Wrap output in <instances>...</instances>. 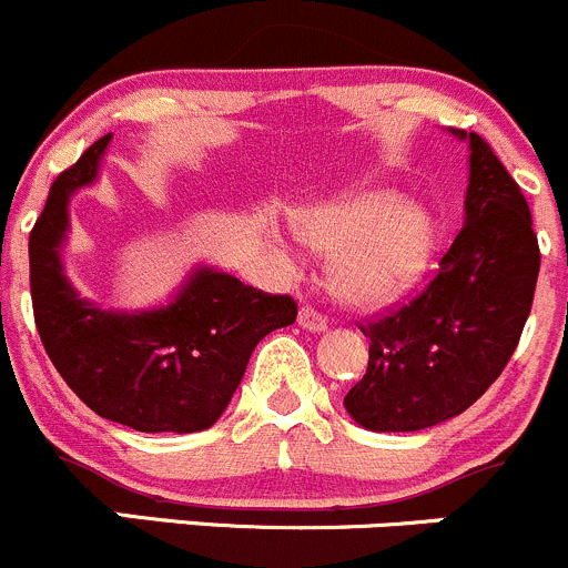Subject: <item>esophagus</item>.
<instances>
[{"label":"esophagus","mask_w":568,"mask_h":568,"mask_svg":"<svg viewBox=\"0 0 568 568\" xmlns=\"http://www.w3.org/2000/svg\"><path fill=\"white\" fill-rule=\"evenodd\" d=\"M296 322H300L302 329H311V333H324V329H327V316H322V313L311 305L300 307V316H296Z\"/></svg>","instance_id":"obj_1"}]
</instances>
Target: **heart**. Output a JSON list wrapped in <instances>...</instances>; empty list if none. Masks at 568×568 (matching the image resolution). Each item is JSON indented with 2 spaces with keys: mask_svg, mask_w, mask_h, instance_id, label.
Returning <instances> with one entry per match:
<instances>
[{
  "mask_svg": "<svg viewBox=\"0 0 568 568\" xmlns=\"http://www.w3.org/2000/svg\"><path fill=\"white\" fill-rule=\"evenodd\" d=\"M296 233L333 255L329 280L349 305L394 302L422 280L436 252V222L424 207L407 205L396 191H357L296 213ZM285 263L294 252L274 241Z\"/></svg>",
  "mask_w": 568,
  "mask_h": 568,
  "instance_id": "heart-1",
  "label": "heart"
}]
</instances>
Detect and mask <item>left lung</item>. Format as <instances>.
I'll return each instance as SVG.
<instances>
[{
    "mask_svg": "<svg viewBox=\"0 0 568 568\" xmlns=\"http://www.w3.org/2000/svg\"><path fill=\"white\" fill-rule=\"evenodd\" d=\"M466 219L413 300L361 324L368 366L344 407L374 433H413L475 405L503 374L536 294L541 252L525 194L477 132Z\"/></svg>",
    "mask_w": 568,
    "mask_h": 568,
    "instance_id": "8db88e82",
    "label": "left lung"
}]
</instances>
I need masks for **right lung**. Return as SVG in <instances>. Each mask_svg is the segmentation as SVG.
<instances>
[{
  "label": "right lung",
  "instance_id": "obj_1",
  "mask_svg": "<svg viewBox=\"0 0 568 568\" xmlns=\"http://www.w3.org/2000/svg\"><path fill=\"white\" fill-rule=\"evenodd\" d=\"M110 135L52 183L30 233V291L49 361L102 418L138 433H200L227 410L252 349L288 327L296 302L200 266L169 305L104 311L63 272L69 200L97 180Z\"/></svg>",
  "mask_w": 568,
  "mask_h": 568
}]
</instances>
